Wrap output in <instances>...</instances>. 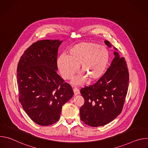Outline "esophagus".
Here are the masks:
<instances>
[{
  "mask_svg": "<svg viewBox=\"0 0 148 148\" xmlns=\"http://www.w3.org/2000/svg\"><path fill=\"white\" fill-rule=\"evenodd\" d=\"M73 91H74V95H78L79 94V90L77 88L73 89Z\"/></svg>",
  "mask_w": 148,
  "mask_h": 148,
  "instance_id": "34e87169",
  "label": "esophagus"
}]
</instances>
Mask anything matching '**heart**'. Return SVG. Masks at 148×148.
I'll return each instance as SVG.
<instances>
[{
	"instance_id": "b5f03b06",
	"label": "heart",
	"mask_w": 148,
	"mask_h": 148,
	"mask_svg": "<svg viewBox=\"0 0 148 148\" xmlns=\"http://www.w3.org/2000/svg\"><path fill=\"white\" fill-rule=\"evenodd\" d=\"M110 61V53L103 46L94 43H81L71 47L67 55H61L57 60L60 74L64 79H70L80 66L79 75L73 81L75 85L86 81L93 82L104 74Z\"/></svg>"
}]
</instances>
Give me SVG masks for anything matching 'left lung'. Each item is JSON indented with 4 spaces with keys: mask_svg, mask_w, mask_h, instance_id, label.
<instances>
[{
    "mask_svg": "<svg viewBox=\"0 0 148 148\" xmlns=\"http://www.w3.org/2000/svg\"><path fill=\"white\" fill-rule=\"evenodd\" d=\"M104 43L112 47L108 41ZM114 54L110 67L98 81L80 90L85 101L79 110L81 120L92 127L107 125L116 118L122 112L127 94L129 73L126 62L118 52Z\"/></svg>",
    "mask_w": 148,
    "mask_h": 148,
    "instance_id": "8db88e82",
    "label": "left lung"
}]
</instances>
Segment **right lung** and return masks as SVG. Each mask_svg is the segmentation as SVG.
I'll return each instance as SVG.
<instances>
[{
  "label": "right lung",
  "mask_w": 148,
  "mask_h": 148,
  "mask_svg": "<svg viewBox=\"0 0 148 148\" xmlns=\"http://www.w3.org/2000/svg\"><path fill=\"white\" fill-rule=\"evenodd\" d=\"M62 42L37 41L25 50L18 63L19 101L30 119L41 126L58 121L62 105L74 95L71 86L57 73L58 50Z\"/></svg>",
  "instance_id": "1"
}]
</instances>
